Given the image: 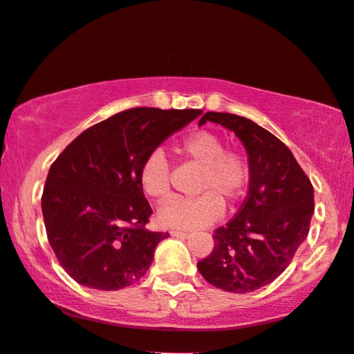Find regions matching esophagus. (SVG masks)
<instances>
[{
    "label": "esophagus",
    "mask_w": 354,
    "mask_h": 354,
    "mask_svg": "<svg viewBox=\"0 0 354 354\" xmlns=\"http://www.w3.org/2000/svg\"><path fill=\"white\" fill-rule=\"evenodd\" d=\"M169 234H171V236H174V238H181V239L189 236V234H187L186 232H178V230H173V232H169Z\"/></svg>",
    "instance_id": "obj_1"
}]
</instances>
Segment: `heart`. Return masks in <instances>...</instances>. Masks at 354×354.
<instances>
[{
    "label": "heart",
    "mask_w": 354,
    "mask_h": 354,
    "mask_svg": "<svg viewBox=\"0 0 354 354\" xmlns=\"http://www.w3.org/2000/svg\"><path fill=\"white\" fill-rule=\"evenodd\" d=\"M176 152L187 162L201 167L196 181L197 197L168 199L157 210L163 228L191 230L214 223L220 218L224 204H232L244 194L249 168L246 158L234 150H225L218 136L197 131L176 145ZM139 183L142 191L155 201H163L171 189V169L162 150H153L140 165Z\"/></svg>",
    "instance_id": "b5f03b06"
}]
</instances>
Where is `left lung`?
<instances>
[{
	"label": "left lung",
	"mask_w": 354,
	"mask_h": 354,
	"mask_svg": "<svg viewBox=\"0 0 354 354\" xmlns=\"http://www.w3.org/2000/svg\"><path fill=\"white\" fill-rule=\"evenodd\" d=\"M209 121L243 142L249 191L236 216L216 230L214 251L197 268L216 288L251 293L280 277L308 238L314 187L291 150L267 129L232 113H205L199 126Z\"/></svg>",
	"instance_id": "1"
}]
</instances>
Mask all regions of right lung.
<instances>
[{
  "label": "right lung",
  "instance_id": "obj_1",
  "mask_svg": "<svg viewBox=\"0 0 354 354\" xmlns=\"http://www.w3.org/2000/svg\"><path fill=\"white\" fill-rule=\"evenodd\" d=\"M201 110L133 108L79 134L46 176L41 214L46 236L69 277L88 288L134 285L168 233L145 228L152 215L140 165Z\"/></svg>",
  "mask_w": 354,
  "mask_h": 354
}]
</instances>
